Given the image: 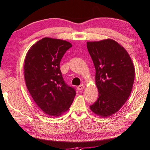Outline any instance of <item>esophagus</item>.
<instances>
[{"label": "esophagus", "instance_id": "34e87169", "mask_svg": "<svg viewBox=\"0 0 150 150\" xmlns=\"http://www.w3.org/2000/svg\"><path fill=\"white\" fill-rule=\"evenodd\" d=\"M85 88V86L83 84H82V85H80V86H78V88H77V89L78 90H83V89H84Z\"/></svg>", "mask_w": 150, "mask_h": 150}]
</instances>
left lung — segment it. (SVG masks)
Returning <instances> with one entry per match:
<instances>
[{
  "instance_id": "1",
  "label": "left lung",
  "mask_w": 150,
  "mask_h": 150,
  "mask_svg": "<svg viewBox=\"0 0 150 150\" xmlns=\"http://www.w3.org/2000/svg\"><path fill=\"white\" fill-rule=\"evenodd\" d=\"M87 48L96 69L98 98L90 110L102 117L114 114L129 98L135 70L127 51L112 39L88 42Z\"/></svg>"
}]
</instances>
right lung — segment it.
<instances>
[{
	"instance_id": "right-lung-1",
	"label": "right lung",
	"mask_w": 150,
	"mask_h": 150,
	"mask_svg": "<svg viewBox=\"0 0 150 150\" xmlns=\"http://www.w3.org/2000/svg\"><path fill=\"white\" fill-rule=\"evenodd\" d=\"M72 45L66 40L44 38L29 49L24 60V78L28 92L46 114L58 116L68 110L74 88L64 80L61 59Z\"/></svg>"
}]
</instances>
